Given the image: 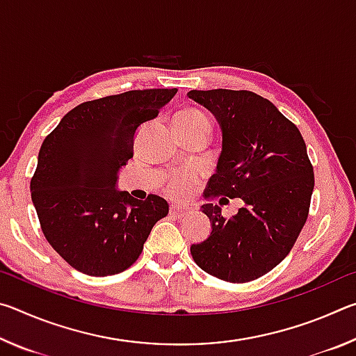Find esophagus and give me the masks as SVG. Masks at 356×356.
<instances>
[{"label":"esophagus","instance_id":"1","mask_svg":"<svg viewBox=\"0 0 356 356\" xmlns=\"http://www.w3.org/2000/svg\"><path fill=\"white\" fill-rule=\"evenodd\" d=\"M191 209L188 206H179V204H172L170 207V213L174 216H179V218H182L186 213H190Z\"/></svg>","mask_w":356,"mask_h":356}]
</instances>
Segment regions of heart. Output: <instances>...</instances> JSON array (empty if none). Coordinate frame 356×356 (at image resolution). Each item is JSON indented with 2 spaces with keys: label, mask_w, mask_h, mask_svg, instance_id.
Returning <instances> with one entry per match:
<instances>
[{
  "label": "heart",
  "mask_w": 356,
  "mask_h": 356,
  "mask_svg": "<svg viewBox=\"0 0 356 356\" xmlns=\"http://www.w3.org/2000/svg\"><path fill=\"white\" fill-rule=\"evenodd\" d=\"M174 124L179 131H191V130H202L210 134L212 130V122L204 111L197 108H185L179 111L174 118ZM196 182V174L190 170H180L172 172L166 179L165 190L172 197H184L190 193L193 184Z\"/></svg>",
  "instance_id": "1"
}]
</instances>
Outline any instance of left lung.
<instances>
[{
	"label": "left lung",
	"instance_id": "1",
	"mask_svg": "<svg viewBox=\"0 0 356 356\" xmlns=\"http://www.w3.org/2000/svg\"><path fill=\"white\" fill-rule=\"evenodd\" d=\"M186 95L212 111L222 130V150L204 197L245 202L231 218L216 204H204L212 234L191 245V256L215 278L254 281L291 252L308 220L314 170L305 140L297 125L256 92L212 89Z\"/></svg>",
	"mask_w": 356,
	"mask_h": 356
}]
</instances>
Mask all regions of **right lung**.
<instances>
[{
    "label": "right lung",
    "mask_w": 356,
    "mask_h": 356,
    "mask_svg": "<svg viewBox=\"0 0 356 356\" xmlns=\"http://www.w3.org/2000/svg\"><path fill=\"white\" fill-rule=\"evenodd\" d=\"M176 92L138 89L84 102L42 143L31 200L48 243L78 272L127 270L155 222L168 215L163 197L141 201L114 185L134 156L138 127L159 116Z\"/></svg>",
    "instance_id": "add662e5"
}]
</instances>
